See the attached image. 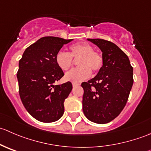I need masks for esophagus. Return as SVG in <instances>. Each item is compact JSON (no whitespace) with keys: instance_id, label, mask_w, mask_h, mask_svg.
I'll return each mask as SVG.
<instances>
[{"instance_id":"1","label":"esophagus","mask_w":151,"mask_h":151,"mask_svg":"<svg viewBox=\"0 0 151 151\" xmlns=\"http://www.w3.org/2000/svg\"><path fill=\"white\" fill-rule=\"evenodd\" d=\"M72 85H73V87H74V88H75V87H77V86H79V85H80V84H79V83H72Z\"/></svg>"}]
</instances>
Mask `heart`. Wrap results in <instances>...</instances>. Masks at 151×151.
<instances>
[{"instance_id": "b5f03b06", "label": "heart", "mask_w": 151, "mask_h": 151, "mask_svg": "<svg viewBox=\"0 0 151 151\" xmlns=\"http://www.w3.org/2000/svg\"><path fill=\"white\" fill-rule=\"evenodd\" d=\"M70 52L59 51L55 55L58 66L63 71L71 68L73 58H80L77 61L79 67L73 68L65 75L66 80L72 83H80L91 77V71L97 72L103 66V57L98 52L94 51L93 47L85 42L77 43L69 47Z\"/></svg>"}]
</instances>
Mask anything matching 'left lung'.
I'll use <instances>...</instances> for the list:
<instances>
[{"label":"left lung","mask_w":151,"mask_h":151,"mask_svg":"<svg viewBox=\"0 0 151 151\" xmlns=\"http://www.w3.org/2000/svg\"><path fill=\"white\" fill-rule=\"evenodd\" d=\"M102 52L103 66L94 78L84 82L83 109L92 122L107 123L126 106L133 85V67L116 45L101 39H88Z\"/></svg>","instance_id":"obj_1"}]
</instances>
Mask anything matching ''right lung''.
Instances as JSON below:
<instances>
[{"instance_id": "obj_1", "label": "right lung", "mask_w": 151, "mask_h": 151, "mask_svg": "<svg viewBox=\"0 0 151 151\" xmlns=\"http://www.w3.org/2000/svg\"><path fill=\"white\" fill-rule=\"evenodd\" d=\"M71 41L42 37L25 50L19 61L17 77L21 101L30 115L41 122H54L64 112L63 104L72 84L54 85L64 75L56 63L55 55Z\"/></svg>"}]
</instances>
